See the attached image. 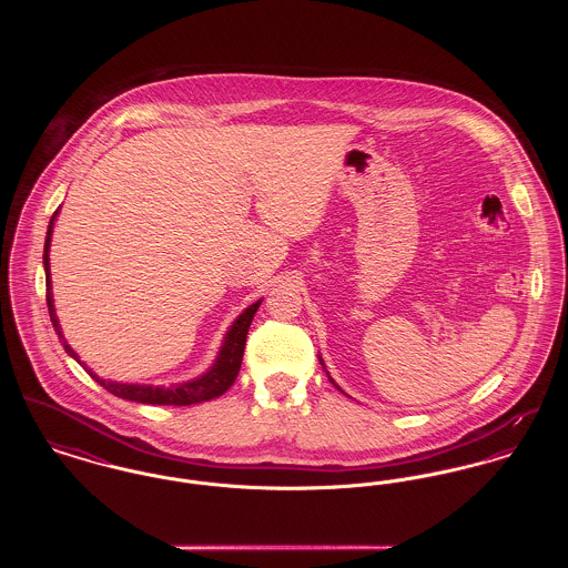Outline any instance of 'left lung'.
<instances>
[{"mask_svg":"<svg viewBox=\"0 0 568 568\" xmlns=\"http://www.w3.org/2000/svg\"><path fill=\"white\" fill-rule=\"evenodd\" d=\"M322 364H324V362H322ZM329 381H332V378H329ZM332 383H334V381H332ZM334 385H336V383H334ZM336 387H338V385H336ZM338 389H341V387H338Z\"/></svg>","mask_w":568,"mask_h":568,"instance_id":"8db88e82","label":"left lung"}]
</instances>
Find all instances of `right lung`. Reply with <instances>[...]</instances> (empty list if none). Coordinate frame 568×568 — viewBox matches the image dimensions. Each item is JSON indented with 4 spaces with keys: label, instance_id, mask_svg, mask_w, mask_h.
I'll return each instance as SVG.
<instances>
[{
    "label": "right lung",
    "instance_id": "right-lung-1",
    "mask_svg": "<svg viewBox=\"0 0 568 568\" xmlns=\"http://www.w3.org/2000/svg\"><path fill=\"white\" fill-rule=\"evenodd\" d=\"M59 211H54L53 219L49 223V232H47V241H44V272H47V304H49V315L53 322L54 332L59 334L65 353L72 355L79 364L84 366V371L95 378L104 389H109L110 394L123 398V400H132V403H142V405H172V406H190L213 400L216 396H221L223 392H227L232 387V383L239 377L241 364H243L244 343H246V334H248V325L253 322V315L257 313L262 300H257L255 304H251L248 308H244L243 313L236 317V322L230 325L221 349L216 355L215 364L202 375V377L185 381L179 385H170V387H155V385H138V383H119V381H110V378H100L95 373H91V368H87V364L79 359L77 352L65 343L63 332L59 327V320L54 313L53 292H51V264H49V251H51V236H53L54 216Z\"/></svg>",
    "mask_w": 568,
    "mask_h": 568
}]
</instances>
